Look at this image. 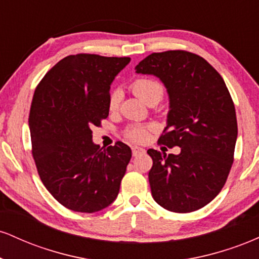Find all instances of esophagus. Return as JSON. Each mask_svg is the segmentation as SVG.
Here are the masks:
<instances>
[{
	"label": "esophagus",
	"mask_w": 259,
	"mask_h": 259,
	"mask_svg": "<svg viewBox=\"0 0 259 259\" xmlns=\"http://www.w3.org/2000/svg\"><path fill=\"white\" fill-rule=\"evenodd\" d=\"M132 152H133V156L136 157V156H139V154L145 153V150H144V148L139 147V146H133L132 147Z\"/></svg>",
	"instance_id": "esophagus-1"
}]
</instances>
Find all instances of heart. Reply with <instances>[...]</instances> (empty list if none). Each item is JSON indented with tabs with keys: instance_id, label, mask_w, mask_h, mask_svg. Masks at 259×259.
<instances>
[{
	"instance_id": "heart-1",
	"label": "heart",
	"mask_w": 259,
	"mask_h": 259,
	"mask_svg": "<svg viewBox=\"0 0 259 259\" xmlns=\"http://www.w3.org/2000/svg\"><path fill=\"white\" fill-rule=\"evenodd\" d=\"M133 91L144 102L150 103L152 101H159L164 95V86L158 80L152 78H138L132 84ZM120 103V92L119 90H113L109 95L108 107L111 111L118 108ZM153 127L151 125H141V124H134L127 126L124 130V136L133 142H144L147 139L148 134Z\"/></svg>"
}]
</instances>
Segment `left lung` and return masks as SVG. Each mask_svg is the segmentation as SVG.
Instances as JSON below:
<instances>
[{"instance_id":"obj_1","label":"left lung","mask_w":259,"mask_h":259,"mask_svg":"<svg viewBox=\"0 0 259 259\" xmlns=\"http://www.w3.org/2000/svg\"><path fill=\"white\" fill-rule=\"evenodd\" d=\"M135 69L167 88L170 111L158 145L181 148L168 156L147 151L154 201L175 213L200 209L221 192L234 162L237 120L230 92L206 59L183 50L152 53Z\"/></svg>"}]
</instances>
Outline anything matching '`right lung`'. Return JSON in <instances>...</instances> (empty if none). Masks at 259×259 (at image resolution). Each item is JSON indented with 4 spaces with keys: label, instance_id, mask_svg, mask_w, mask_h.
Returning <instances> with one entry per match:
<instances>
[{
    "label": "right lung",
    "instance_id": "1",
    "mask_svg": "<svg viewBox=\"0 0 259 259\" xmlns=\"http://www.w3.org/2000/svg\"><path fill=\"white\" fill-rule=\"evenodd\" d=\"M129 62L70 55L35 89L29 126L37 173L50 194L74 212H99L119 192L132 150L121 141L107 148L95 145L91 127L108 117L109 88Z\"/></svg>",
    "mask_w": 259,
    "mask_h": 259
}]
</instances>
